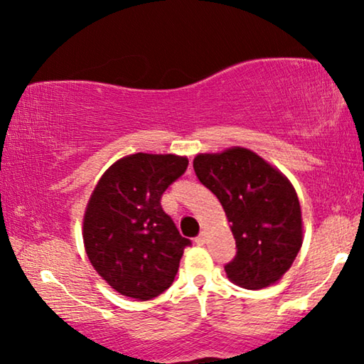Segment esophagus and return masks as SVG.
Returning a JSON list of instances; mask_svg holds the SVG:
<instances>
[{
    "label": "esophagus",
    "mask_w": 364,
    "mask_h": 364,
    "mask_svg": "<svg viewBox=\"0 0 364 364\" xmlns=\"http://www.w3.org/2000/svg\"><path fill=\"white\" fill-rule=\"evenodd\" d=\"M196 243L197 245H203L205 243V232H200V235L196 238Z\"/></svg>",
    "instance_id": "obj_1"
}]
</instances>
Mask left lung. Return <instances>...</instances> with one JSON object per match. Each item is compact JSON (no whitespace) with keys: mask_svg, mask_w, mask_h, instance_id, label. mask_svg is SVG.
Listing matches in <instances>:
<instances>
[{"mask_svg":"<svg viewBox=\"0 0 364 364\" xmlns=\"http://www.w3.org/2000/svg\"><path fill=\"white\" fill-rule=\"evenodd\" d=\"M193 171L230 222L237 255L225 265L227 277L247 290L280 280L303 243L301 208L290 181L243 147L198 154Z\"/></svg>","mask_w":364,"mask_h":364,"instance_id":"obj_1","label":"left lung"}]
</instances>
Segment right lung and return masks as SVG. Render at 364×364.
Returning a JSON list of instances; mask_svg holds the SVG:
<instances>
[{
  "mask_svg": "<svg viewBox=\"0 0 364 364\" xmlns=\"http://www.w3.org/2000/svg\"><path fill=\"white\" fill-rule=\"evenodd\" d=\"M187 157L132 154L112 164L84 213L89 262L117 293L151 300L177 275L188 238L162 210V193L187 171Z\"/></svg>",
  "mask_w": 364,
  "mask_h": 364,
  "instance_id": "add662e5",
  "label": "right lung"
}]
</instances>
